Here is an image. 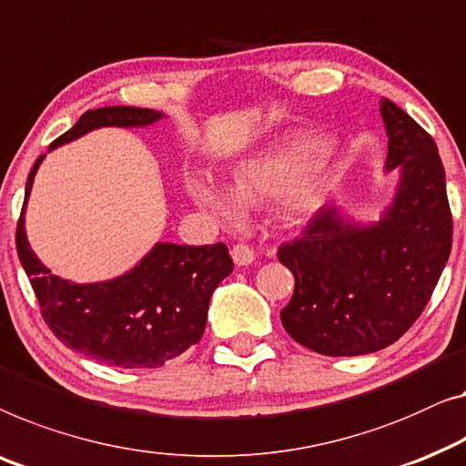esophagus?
Masks as SVG:
<instances>
[{
	"label": "esophagus",
	"instance_id": "1",
	"mask_svg": "<svg viewBox=\"0 0 466 466\" xmlns=\"http://www.w3.org/2000/svg\"><path fill=\"white\" fill-rule=\"evenodd\" d=\"M231 258L238 267H248V265H252L256 256H254V249L249 246L238 244V246L231 248Z\"/></svg>",
	"mask_w": 466,
	"mask_h": 466
}]
</instances>
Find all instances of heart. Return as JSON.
Returning a JSON list of instances; mask_svg holds the SVG:
<instances>
[{
	"mask_svg": "<svg viewBox=\"0 0 466 466\" xmlns=\"http://www.w3.org/2000/svg\"><path fill=\"white\" fill-rule=\"evenodd\" d=\"M334 178L328 140L305 134L241 161L228 177L227 188L201 172H188L185 187L195 204L218 218H238L239 204L258 206L279 199L281 218L299 222L326 204Z\"/></svg>",
	"mask_w": 466,
	"mask_h": 466,
	"instance_id": "b5f03b06",
	"label": "heart"
}]
</instances>
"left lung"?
<instances>
[{
	"label": "left lung",
	"instance_id": "left-lung-1",
	"mask_svg": "<svg viewBox=\"0 0 466 466\" xmlns=\"http://www.w3.org/2000/svg\"><path fill=\"white\" fill-rule=\"evenodd\" d=\"M384 174L395 172L393 198L376 220H355L323 206L299 239L279 248L294 275L281 309L286 332L329 357L368 355L393 345L433 294L451 249L446 170L435 140L389 98Z\"/></svg>",
	"mask_w": 466,
	"mask_h": 466
}]
</instances>
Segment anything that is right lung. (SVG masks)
<instances>
[{
  "label": "right lung",
  "mask_w": 466,
  "mask_h": 466,
  "mask_svg": "<svg viewBox=\"0 0 466 466\" xmlns=\"http://www.w3.org/2000/svg\"><path fill=\"white\" fill-rule=\"evenodd\" d=\"M164 117L166 113L140 106L86 111L48 151L100 127H149ZM44 159L46 155L37 157L26 178L16 249L56 339L94 361L117 368H159L198 345L212 292L233 271L227 246L157 241L130 271L113 279L76 283L58 278L33 252L25 228L26 201Z\"/></svg>",
  "instance_id": "obj_1"
}]
</instances>
